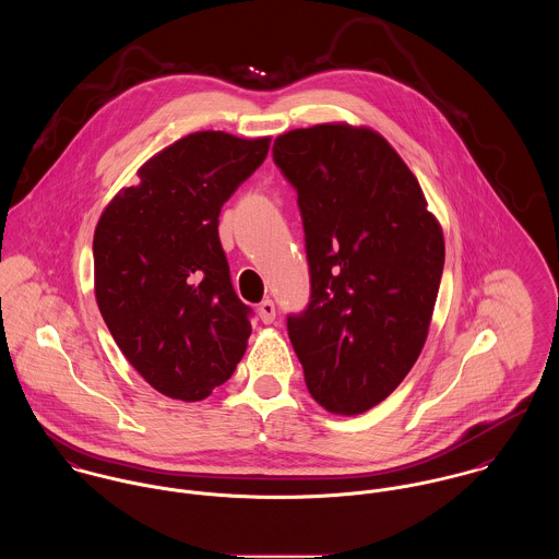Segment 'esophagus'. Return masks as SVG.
<instances>
[{
    "mask_svg": "<svg viewBox=\"0 0 559 559\" xmlns=\"http://www.w3.org/2000/svg\"><path fill=\"white\" fill-rule=\"evenodd\" d=\"M258 317L264 322V324H271L275 320V304L271 299H264L260 306H258Z\"/></svg>",
    "mask_w": 559,
    "mask_h": 559,
    "instance_id": "esophagus-1",
    "label": "esophagus"
}]
</instances>
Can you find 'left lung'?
Masks as SVG:
<instances>
[{
  "label": "left lung",
  "mask_w": 559,
  "mask_h": 559,
  "mask_svg": "<svg viewBox=\"0 0 559 559\" xmlns=\"http://www.w3.org/2000/svg\"><path fill=\"white\" fill-rule=\"evenodd\" d=\"M273 160L297 191L310 301L286 326L312 399L357 415L417 361L445 245L417 178L374 131L317 124L284 133Z\"/></svg>",
  "instance_id": "left-lung-1"
}]
</instances>
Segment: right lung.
<instances>
[{
	"label": "right lung",
	"instance_id": "1",
	"mask_svg": "<svg viewBox=\"0 0 559 559\" xmlns=\"http://www.w3.org/2000/svg\"><path fill=\"white\" fill-rule=\"evenodd\" d=\"M269 144L191 133L144 163L98 219V310L129 364L169 399H206L245 355L253 310L235 293L217 228Z\"/></svg>",
	"mask_w": 559,
	"mask_h": 559
}]
</instances>
